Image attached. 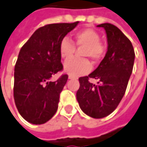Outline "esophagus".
Returning <instances> with one entry per match:
<instances>
[{
    "instance_id": "34e87169",
    "label": "esophagus",
    "mask_w": 147,
    "mask_h": 147,
    "mask_svg": "<svg viewBox=\"0 0 147 147\" xmlns=\"http://www.w3.org/2000/svg\"><path fill=\"white\" fill-rule=\"evenodd\" d=\"M68 78H69V79H75L76 77H74V76H71V75H70V76H68Z\"/></svg>"
}]
</instances>
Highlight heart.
Listing matches in <instances>:
<instances>
[{"label": "heart", "instance_id": "obj_1", "mask_svg": "<svg viewBox=\"0 0 147 147\" xmlns=\"http://www.w3.org/2000/svg\"><path fill=\"white\" fill-rule=\"evenodd\" d=\"M77 47H83L82 55L89 57L94 61L100 59L105 49L100 42V36L98 32L91 29L78 31L74 37ZM75 45L67 38H64L59 46V52L62 59H68L75 53ZM92 68L91 63L87 59H71L64 64V71L72 76H79L88 73Z\"/></svg>", "mask_w": 147, "mask_h": 147}]
</instances>
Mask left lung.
<instances>
[{"label":"left lung","mask_w":147,"mask_h":147,"mask_svg":"<svg viewBox=\"0 0 147 147\" xmlns=\"http://www.w3.org/2000/svg\"><path fill=\"white\" fill-rule=\"evenodd\" d=\"M97 27L105 30L107 52L92 73L79 78L76 99L85 114L102 118L110 115L122 100L132 73L135 54L131 42L117 26L105 23ZM89 78L98 80V84H91Z\"/></svg>","instance_id":"obj_1"}]
</instances>
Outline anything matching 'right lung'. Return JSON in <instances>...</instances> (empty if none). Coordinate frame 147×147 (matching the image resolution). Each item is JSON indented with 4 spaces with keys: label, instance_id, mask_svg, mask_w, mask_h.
Masks as SVG:
<instances>
[{
    "label": "right lung",
    "instance_id": "add662e5",
    "mask_svg": "<svg viewBox=\"0 0 147 147\" xmlns=\"http://www.w3.org/2000/svg\"><path fill=\"white\" fill-rule=\"evenodd\" d=\"M51 24L37 29L22 47L14 68L13 97L19 114L32 124H42L58 110L59 94L68 76L51 77L63 70L59 46L78 24Z\"/></svg>",
    "mask_w": 147,
    "mask_h": 147
}]
</instances>
